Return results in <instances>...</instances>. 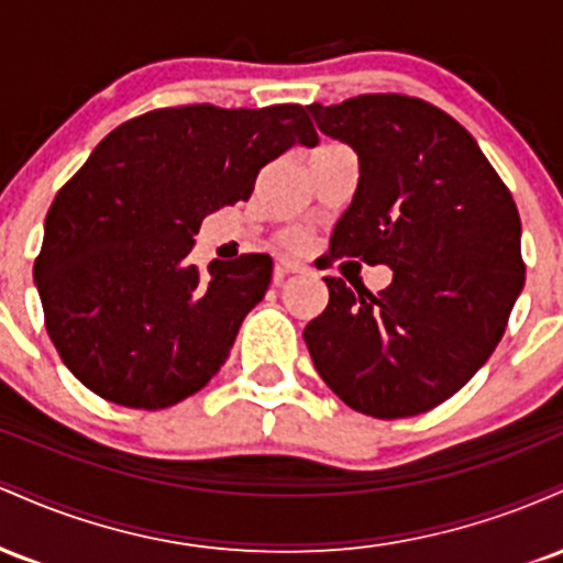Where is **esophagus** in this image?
Returning <instances> with one entry per match:
<instances>
[{"instance_id":"1","label":"esophagus","mask_w":563,"mask_h":563,"mask_svg":"<svg viewBox=\"0 0 563 563\" xmlns=\"http://www.w3.org/2000/svg\"><path fill=\"white\" fill-rule=\"evenodd\" d=\"M290 273H303V264L294 262V260H277V264H275V280H280L283 275H290Z\"/></svg>"}]
</instances>
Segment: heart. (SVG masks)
<instances>
[{"instance_id": "1", "label": "heart", "mask_w": 563, "mask_h": 563, "mask_svg": "<svg viewBox=\"0 0 563 563\" xmlns=\"http://www.w3.org/2000/svg\"><path fill=\"white\" fill-rule=\"evenodd\" d=\"M288 241H290V243H299V241H301V235H299V232H296V235H290Z\"/></svg>"}]
</instances>
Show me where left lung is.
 Instances as JSON below:
<instances>
[{"instance_id":"1","label":"left lung","mask_w":563,"mask_h":563,"mask_svg":"<svg viewBox=\"0 0 563 563\" xmlns=\"http://www.w3.org/2000/svg\"><path fill=\"white\" fill-rule=\"evenodd\" d=\"M307 111L360 161L331 254L386 264L391 283L373 296L325 277L328 307L303 341L352 410L418 416L463 389L503 339L525 288L519 211L476 140L429 102L360 95Z\"/></svg>"}]
</instances>
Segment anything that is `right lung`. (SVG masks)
<instances>
[{
  "mask_svg": "<svg viewBox=\"0 0 563 563\" xmlns=\"http://www.w3.org/2000/svg\"><path fill=\"white\" fill-rule=\"evenodd\" d=\"M318 145L301 106L161 108L115 126L57 192L34 283L60 360L89 391L161 410L203 389L273 260L187 262L211 211L249 200L256 174Z\"/></svg>",
  "mask_w": 563,
  "mask_h": 563,
  "instance_id": "add662e5",
  "label": "right lung"
}]
</instances>
